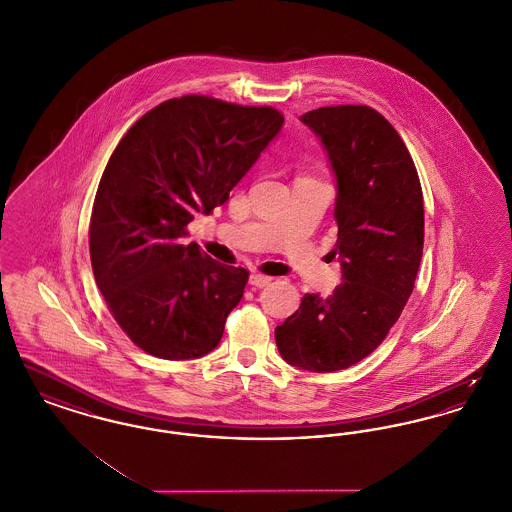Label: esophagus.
Instances as JSON below:
<instances>
[{
	"label": "esophagus",
	"instance_id": "obj_1",
	"mask_svg": "<svg viewBox=\"0 0 512 512\" xmlns=\"http://www.w3.org/2000/svg\"><path fill=\"white\" fill-rule=\"evenodd\" d=\"M268 282H270V278H268V276H263V274H259V272L249 274V284H251V286H255V288H265Z\"/></svg>",
	"mask_w": 512,
	"mask_h": 512
}]
</instances>
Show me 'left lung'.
<instances>
[{"label":"left lung","instance_id":"obj_1","mask_svg":"<svg viewBox=\"0 0 512 512\" xmlns=\"http://www.w3.org/2000/svg\"><path fill=\"white\" fill-rule=\"evenodd\" d=\"M317 134L336 178L334 219L341 284L328 299L305 293L274 330L282 359L309 372L363 361L411 297L424 245V201L409 149L366 105L301 115Z\"/></svg>","mask_w":512,"mask_h":512}]
</instances>
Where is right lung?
Instances as JSON below:
<instances>
[{
    "label": "right lung",
    "instance_id": "add662e5",
    "mask_svg": "<svg viewBox=\"0 0 512 512\" xmlns=\"http://www.w3.org/2000/svg\"><path fill=\"white\" fill-rule=\"evenodd\" d=\"M282 124L272 107L182 96L153 107L113 151L90 259L109 311L149 355L190 361L219 345L249 274L184 244L186 226L228 199Z\"/></svg>",
    "mask_w": 512,
    "mask_h": 512
}]
</instances>
